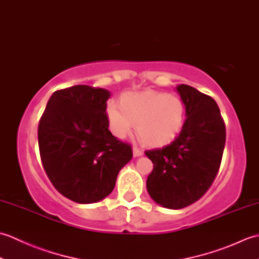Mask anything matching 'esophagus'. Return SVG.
<instances>
[{
	"instance_id": "obj_1",
	"label": "esophagus",
	"mask_w": 259,
	"mask_h": 259,
	"mask_svg": "<svg viewBox=\"0 0 259 259\" xmlns=\"http://www.w3.org/2000/svg\"><path fill=\"white\" fill-rule=\"evenodd\" d=\"M133 151H134V157H140V156L144 155V151H142L141 149H139L138 147H134Z\"/></svg>"
}]
</instances>
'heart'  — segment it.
<instances>
[{
    "label": "heart",
    "mask_w": 259,
    "mask_h": 259,
    "mask_svg": "<svg viewBox=\"0 0 259 259\" xmlns=\"http://www.w3.org/2000/svg\"><path fill=\"white\" fill-rule=\"evenodd\" d=\"M120 106L109 102L107 118L112 134L122 139L137 124V136L147 146L163 147L177 138L186 120V106L176 95L156 90L128 92Z\"/></svg>",
    "instance_id": "obj_1"
}]
</instances>
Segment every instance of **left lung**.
I'll return each instance as SVG.
<instances>
[{"mask_svg": "<svg viewBox=\"0 0 259 259\" xmlns=\"http://www.w3.org/2000/svg\"><path fill=\"white\" fill-rule=\"evenodd\" d=\"M186 106L183 130L162 149L145 151L153 163L147 189L159 205L181 209L206 194L221 167L226 126L216 101L187 84L177 87Z\"/></svg>", "mask_w": 259, "mask_h": 259, "instance_id": "1", "label": "left lung"}]
</instances>
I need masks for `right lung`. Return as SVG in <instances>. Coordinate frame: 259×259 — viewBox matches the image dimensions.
Here are the masks:
<instances>
[{
    "label": "right lung",
    "instance_id": "add662e5",
    "mask_svg": "<svg viewBox=\"0 0 259 259\" xmlns=\"http://www.w3.org/2000/svg\"><path fill=\"white\" fill-rule=\"evenodd\" d=\"M110 92L90 85L58 90L38 122L41 161L60 194L92 203L111 194L118 174L133 158V148L110 133Z\"/></svg>",
    "mask_w": 259,
    "mask_h": 259
}]
</instances>
